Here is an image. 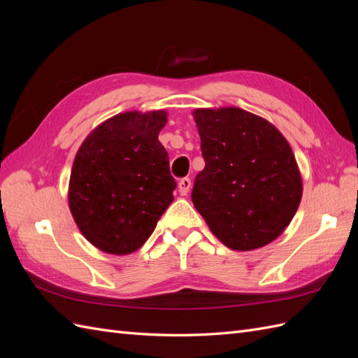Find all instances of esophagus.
I'll return each mask as SVG.
<instances>
[{"label":"esophagus","mask_w":358,"mask_h":358,"mask_svg":"<svg viewBox=\"0 0 358 358\" xmlns=\"http://www.w3.org/2000/svg\"><path fill=\"white\" fill-rule=\"evenodd\" d=\"M191 188V179L189 178H182L178 183V189L180 196H187Z\"/></svg>","instance_id":"34e87169"}]
</instances>
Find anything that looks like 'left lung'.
<instances>
[{
  "label": "left lung",
  "instance_id": "1",
  "mask_svg": "<svg viewBox=\"0 0 358 358\" xmlns=\"http://www.w3.org/2000/svg\"><path fill=\"white\" fill-rule=\"evenodd\" d=\"M192 115L206 164L192 187L196 209L234 251L275 241L296 215L303 191L285 137L266 119L237 107Z\"/></svg>",
  "mask_w": 358,
  "mask_h": 358
}]
</instances>
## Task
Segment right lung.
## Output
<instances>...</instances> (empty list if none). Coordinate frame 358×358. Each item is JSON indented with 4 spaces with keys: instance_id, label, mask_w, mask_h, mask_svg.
Returning a JSON list of instances; mask_svg holds the SVG:
<instances>
[{
    "instance_id": "add662e5",
    "label": "right lung",
    "mask_w": 358,
    "mask_h": 358,
    "mask_svg": "<svg viewBox=\"0 0 358 358\" xmlns=\"http://www.w3.org/2000/svg\"><path fill=\"white\" fill-rule=\"evenodd\" d=\"M164 110L119 113L96 127L76 154L69 204L82 234L104 252L125 255L154 233L176 180L158 134Z\"/></svg>"
}]
</instances>
